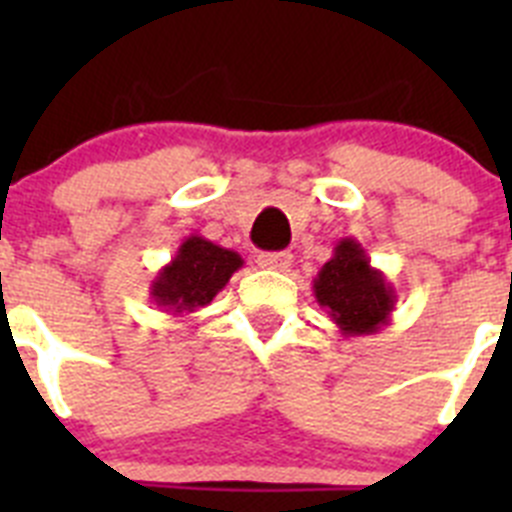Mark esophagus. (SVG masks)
<instances>
[{
    "label": "esophagus",
    "mask_w": 512,
    "mask_h": 512,
    "mask_svg": "<svg viewBox=\"0 0 512 512\" xmlns=\"http://www.w3.org/2000/svg\"><path fill=\"white\" fill-rule=\"evenodd\" d=\"M261 269H274V271H287L292 266V253L289 251H271L261 253L259 256Z\"/></svg>",
    "instance_id": "34e87169"
}]
</instances>
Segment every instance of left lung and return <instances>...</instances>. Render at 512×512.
Instances as JSON below:
<instances>
[{
	"label": "left lung",
	"instance_id": "8db88e82",
	"mask_svg": "<svg viewBox=\"0 0 512 512\" xmlns=\"http://www.w3.org/2000/svg\"><path fill=\"white\" fill-rule=\"evenodd\" d=\"M312 295L343 338L374 336L390 325L395 287L374 269L356 238H341L333 256L312 279Z\"/></svg>",
	"mask_w": 512,
	"mask_h": 512
}]
</instances>
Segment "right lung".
I'll use <instances>...</instances> for the list:
<instances>
[{
    "mask_svg": "<svg viewBox=\"0 0 512 512\" xmlns=\"http://www.w3.org/2000/svg\"><path fill=\"white\" fill-rule=\"evenodd\" d=\"M241 266V253L192 233L176 248L174 259L153 277L148 287L151 302L169 315H192L210 305Z\"/></svg>",
    "mask_w": 512,
    "mask_h": 512,
    "instance_id": "obj_1",
    "label": "right lung"
}]
</instances>
